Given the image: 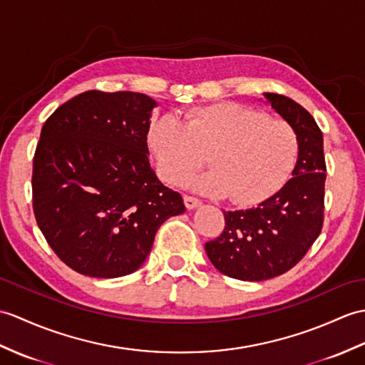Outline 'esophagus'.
Instances as JSON below:
<instances>
[{
    "instance_id": "obj_1",
    "label": "esophagus",
    "mask_w": 365,
    "mask_h": 365,
    "mask_svg": "<svg viewBox=\"0 0 365 365\" xmlns=\"http://www.w3.org/2000/svg\"><path fill=\"white\" fill-rule=\"evenodd\" d=\"M183 202H185V207L188 210H192V208H197L200 205V199L194 197V196H188V194H185L183 196Z\"/></svg>"
}]
</instances>
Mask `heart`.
Wrapping results in <instances>:
<instances>
[{
  "label": "heart",
  "instance_id": "heart-1",
  "mask_svg": "<svg viewBox=\"0 0 365 365\" xmlns=\"http://www.w3.org/2000/svg\"><path fill=\"white\" fill-rule=\"evenodd\" d=\"M148 143L160 174L182 183L205 162L211 168L190 185L211 196L252 205L275 194L289 177L299 155L294 127L262 110L238 103L197 107L183 116L152 121Z\"/></svg>",
  "mask_w": 365,
  "mask_h": 365
}]
</instances>
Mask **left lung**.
Masks as SVG:
<instances>
[{
    "label": "left lung",
    "mask_w": 365,
    "mask_h": 365,
    "mask_svg": "<svg viewBox=\"0 0 365 365\" xmlns=\"http://www.w3.org/2000/svg\"><path fill=\"white\" fill-rule=\"evenodd\" d=\"M264 96L297 132L299 158L291 179L272 197L255 208L224 211V232L205 244L219 272L242 282L287 272L307 255L324 227V135L308 110L291 98Z\"/></svg>",
    "instance_id": "obj_1"
}]
</instances>
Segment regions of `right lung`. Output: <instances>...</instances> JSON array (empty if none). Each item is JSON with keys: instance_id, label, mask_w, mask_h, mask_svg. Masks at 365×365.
Here are the masks:
<instances>
[{"instance_id": "right-lung-1", "label": "right lung", "mask_w": 365, "mask_h": 365, "mask_svg": "<svg viewBox=\"0 0 365 365\" xmlns=\"http://www.w3.org/2000/svg\"><path fill=\"white\" fill-rule=\"evenodd\" d=\"M154 107L143 93L90 90L41 127L32 163L34 215L49 247L76 272H135L160 225L185 211L180 192L149 165Z\"/></svg>"}]
</instances>
